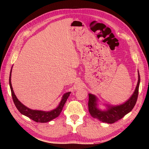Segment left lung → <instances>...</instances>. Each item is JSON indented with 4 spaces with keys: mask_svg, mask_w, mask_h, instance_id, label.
<instances>
[{
    "mask_svg": "<svg viewBox=\"0 0 149 149\" xmlns=\"http://www.w3.org/2000/svg\"><path fill=\"white\" fill-rule=\"evenodd\" d=\"M138 83L134 93L126 102L122 104L118 105L103 104L106 106V109H101L98 107L99 100L97 97L92 93H89V111L93 118L103 123L113 124L131 112L134 107L138 98L140 83V76L138 70Z\"/></svg>",
    "mask_w": 149,
    "mask_h": 149,
    "instance_id": "left-lung-1",
    "label": "left lung"
}]
</instances>
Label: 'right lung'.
Instances as JSON below:
<instances>
[{
  "label": "right lung",
  "mask_w": 149,
  "mask_h": 149,
  "mask_svg": "<svg viewBox=\"0 0 149 149\" xmlns=\"http://www.w3.org/2000/svg\"><path fill=\"white\" fill-rule=\"evenodd\" d=\"M12 68H11L10 74V79H9V84L11 91V95L13 97V100L14 103V104L15 107H17L18 111L23 115H25L30 119L33 120V121L37 122V123H47L52 121V120L57 118V116H59L60 114L63 107L67 99L68 98L69 96L70 95V92H66L64 93L63 95L60 102L58 104V106L55 108L53 110H51L50 111H39V110H33L28 108V107L25 106L24 104H23L20 101L17 99V97L15 96V93L14 92L11 79V72H12Z\"/></svg>",
  "instance_id": "obj_1"
}]
</instances>
